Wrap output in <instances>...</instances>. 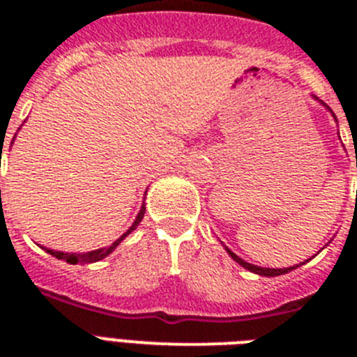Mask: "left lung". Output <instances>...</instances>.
<instances>
[{
	"label": "left lung",
	"mask_w": 357,
	"mask_h": 357,
	"mask_svg": "<svg viewBox=\"0 0 357 357\" xmlns=\"http://www.w3.org/2000/svg\"><path fill=\"white\" fill-rule=\"evenodd\" d=\"M314 100H318L317 96H313ZM321 105L324 107H327L326 103H321ZM327 109H329V107H327ZM331 110V109H329ZM331 112H333V110H331ZM334 116V114H333ZM225 250H227V254L230 255V257H232V259L236 261V263L239 264V266H243L245 268V270H248V272H252V273H257V275H261V277H277V275H284V273H288V272H291V270H295V268H298L301 266V264H305V263H309V261L313 259V257H311V259H307V261H304V263H301V264H295V266H289V268H263V266H257V264H250V263H247V261L245 259H241V257H239V255H236L234 252L230 250V248H227L225 247Z\"/></svg>",
	"instance_id": "left-lung-1"
}]
</instances>
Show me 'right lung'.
Returning a JSON list of instances; mask_svg holds the SVG:
<instances>
[{"instance_id":"obj_1","label":"right lung","mask_w":357,"mask_h":357,"mask_svg":"<svg viewBox=\"0 0 357 357\" xmlns=\"http://www.w3.org/2000/svg\"><path fill=\"white\" fill-rule=\"evenodd\" d=\"M1 193V191H0ZM144 211H146V206H144V202H143V206H141V209H139V213H137V216H135V220H134V223H132V227L130 229L127 230V232H125V234L121 236V238H118L116 239L114 243H112V245H110V247H105V248H98V250H91V252H85V254H73V252H61V250H52V248H46V247H40L43 248V250H46L48 252L50 255H53V257H56V259H62V261H66V263H69V264H87V263H96V261H102V259H105L107 255L109 254H112V252L116 250V247H118L119 243L123 241V239L127 238L128 234H130L132 230H135V227L139 225L141 223V220H143V216H144Z\"/></svg>"}]
</instances>
